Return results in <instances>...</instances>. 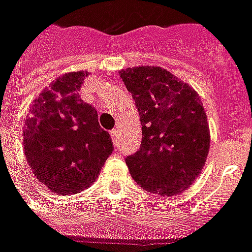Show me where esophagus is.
<instances>
[{
	"label": "esophagus",
	"mask_w": 252,
	"mask_h": 252,
	"mask_svg": "<svg viewBox=\"0 0 252 252\" xmlns=\"http://www.w3.org/2000/svg\"><path fill=\"white\" fill-rule=\"evenodd\" d=\"M110 136H112L113 143L117 144V136H118V130H116V128H114V130H112V131H110Z\"/></svg>",
	"instance_id": "obj_1"
}]
</instances>
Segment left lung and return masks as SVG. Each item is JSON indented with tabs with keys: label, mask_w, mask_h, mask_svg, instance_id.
<instances>
[{
	"label": "left lung",
	"mask_w": 252,
	"mask_h": 252,
	"mask_svg": "<svg viewBox=\"0 0 252 252\" xmlns=\"http://www.w3.org/2000/svg\"><path fill=\"white\" fill-rule=\"evenodd\" d=\"M142 124L139 151L126 158L143 190L176 196L200 176L210 147L205 109L190 85L161 67L121 69Z\"/></svg>",
	"instance_id": "left-lung-1"
}]
</instances>
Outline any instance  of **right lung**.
Wrapping results in <instances>:
<instances>
[{"instance_id": "obj_1", "label": "right lung", "mask_w": 252, "mask_h": 252, "mask_svg": "<svg viewBox=\"0 0 252 252\" xmlns=\"http://www.w3.org/2000/svg\"><path fill=\"white\" fill-rule=\"evenodd\" d=\"M88 75L69 72L54 80L32 101L23 127L25 155L34 176L65 196L91 187L114 150L94 106L80 98Z\"/></svg>"}]
</instances>
